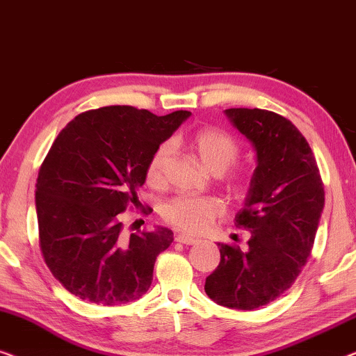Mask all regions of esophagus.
Wrapping results in <instances>:
<instances>
[{
  "label": "esophagus",
  "mask_w": 356,
  "mask_h": 356,
  "mask_svg": "<svg viewBox=\"0 0 356 356\" xmlns=\"http://www.w3.org/2000/svg\"><path fill=\"white\" fill-rule=\"evenodd\" d=\"M176 240H177V242H180V243H184V245H193V243L198 242L197 238L190 237V235H187V234H179L177 237H176Z\"/></svg>",
  "instance_id": "obj_1"
}]
</instances>
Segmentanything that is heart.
Segmentation results:
<instances>
[{
    "instance_id": "1",
    "label": "heart",
    "mask_w": 356,
    "mask_h": 356,
    "mask_svg": "<svg viewBox=\"0 0 356 356\" xmlns=\"http://www.w3.org/2000/svg\"><path fill=\"white\" fill-rule=\"evenodd\" d=\"M190 148L204 169L213 174H222L238 158V143L229 134L219 129H202L190 138ZM171 159V147L168 143L156 148L147 166V184L153 188H163L168 182V166ZM248 177L243 172H234L229 187L242 190L247 187ZM164 221L188 234H200L222 214V204L211 197L177 195L163 204Z\"/></svg>"
}]
</instances>
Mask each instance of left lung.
Returning a JSON list of instances; mask_svg holds the SVG:
<instances>
[{
	"mask_svg": "<svg viewBox=\"0 0 356 356\" xmlns=\"http://www.w3.org/2000/svg\"><path fill=\"white\" fill-rule=\"evenodd\" d=\"M253 143L257 169L235 226L252 232L248 248L218 243L219 266L204 292L232 309L268 305L292 287L312 253L324 208V185L307 138L289 119L266 109H226Z\"/></svg>",
	"mask_w": 356,
	"mask_h": 356,
	"instance_id": "left-lung-1",
	"label": "left lung"
}]
</instances>
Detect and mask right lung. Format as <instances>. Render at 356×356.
Wrapping results in <instances>:
<instances>
[{"label":"right lung","mask_w":356,"mask_h":356,"mask_svg":"<svg viewBox=\"0 0 356 356\" xmlns=\"http://www.w3.org/2000/svg\"><path fill=\"white\" fill-rule=\"evenodd\" d=\"M188 116L104 106L59 132L38 171L35 207L44 263L72 295L113 307L147 293L174 234L158 227L126 235L121 213L138 207L149 158Z\"/></svg>","instance_id":"add662e5"}]
</instances>
